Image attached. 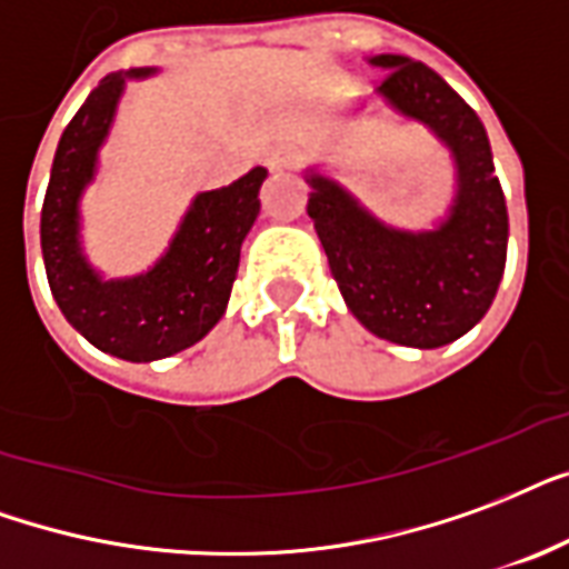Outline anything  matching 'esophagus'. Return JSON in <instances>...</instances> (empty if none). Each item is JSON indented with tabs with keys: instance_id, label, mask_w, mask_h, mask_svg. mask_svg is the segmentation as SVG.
<instances>
[{
	"instance_id": "obj_1",
	"label": "esophagus",
	"mask_w": 569,
	"mask_h": 569,
	"mask_svg": "<svg viewBox=\"0 0 569 569\" xmlns=\"http://www.w3.org/2000/svg\"><path fill=\"white\" fill-rule=\"evenodd\" d=\"M293 162H297V157L290 148H276V151L267 153V169L270 171H288L293 169Z\"/></svg>"
}]
</instances>
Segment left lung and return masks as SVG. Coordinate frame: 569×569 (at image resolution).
<instances>
[{"label":"left lung","mask_w":569,"mask_h":569,"mask_svg":"<svg viewBox=\"0 0 569 569\" xmlns=\"http://www.w3.org/2000/svg\"><path fill=\"white\" fill-rule=\"evenodd\" d=\"M368 61L386 70L377 94L451 151L453 204L433 231H403L308 169V216L356 320L386 341L433 350L469 332L492 306L508 258V207L472 106L421 61L391 52Z\"/></svg>","instance_id":"1"}]
</instances>
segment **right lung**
<instances>
[{
    "label": "right lung",
    "instance_id": "1",
    "mask_svg": "<svg viewBox=\"0 0 569 569\" xmlns=\"http://www.w3.org/2000/svg\"><path fill=\"white\" fill-rule=\"evenodd\" d=\"M157 73L133 68L109 73L79 106L56 148L41 210L43 267L56 302L86 341L127 362H157L201 341L224 315L240 267V246L261 213L267 169L254 166L234 183L198 192L169 249L148 272L103 279L79 240V198L94 180L97 153L116 121L127 79Z\"/></svg>",
    "mask_w": 569,
    "mask_h": 569
}]
</instances>
